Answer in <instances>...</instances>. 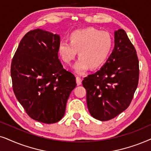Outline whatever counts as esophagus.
Returning a JSON list of instances; mask_svg holds the SVG:
<instances>
[{
    "label": "esophagus",
    "instance_id": "esophagus-1",
    "mask_svg": "<svg viewBox=\"0 0 151 151\" xmlns=\"http://www.w3.org/2000/svg\"><path fill=\"white\" fill-rule=\"evenodd\" d=\"M76 81H77V84L78 86L81 85V82H82V79H81V77H76Z\"/></svg>",
    "mask_w": 151,
    "mask_h": 151
}]
</instances>
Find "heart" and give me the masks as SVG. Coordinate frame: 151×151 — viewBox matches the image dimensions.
<instances>
[{"label":"heart","mask_w":151,"mask_h":151,"mask_svg":"<svg viewBox=\"0 0 151 151\" xmlns=\"http://www.w3.org/2000/svg\"><path fill=\"white\" fill-rule=\"evenodd\" d=\"M113 40L109 32L94 27L77 29L70 35V41L61 40L58 52L64 63L70 64L79 51V59L74 65L78 74H83L90 67L95 69L105 63L111 52Z\"/></svg>","instance_id":"heart-1"}]
</instances>
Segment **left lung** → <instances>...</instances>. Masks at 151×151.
Here are the masks:
<instances>
[{
	"mask_svg": "<svg viewBox=\"0 0 151 151\" xmlns=\"http://www.w3.org/2000/svg\"><path fill=\"white\" fill-rule=\"evenodd\" d=\"M139 60L126 32H114V47L101 69L82 81L86 90L91 115L108 121L124 111L131 103L139 81Z\"/></svg>",
	"mask_w": 151,
	"mask_h": 151,
	"instance_id": "1",
	"label": "left lung"
}]
</instances>
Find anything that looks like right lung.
<instances>
[{
    "label": "right lung",
    "mask_w": 151,
    "mask_h": 151,
    "mask_svg": "<svg viewBox=\"0 0 151 151\" xmlns=\"http://www.w3.org/2000/svg\"><path fill=\"white\" fill-rule=\"evenodd\" d=\"M60 37L40 29L28 32L11 63L14 94L32 119L45 124L60 121L77 86L58 56Z\"/></svg>",
    "instance_id": "add662e5"
}]
</instances>
